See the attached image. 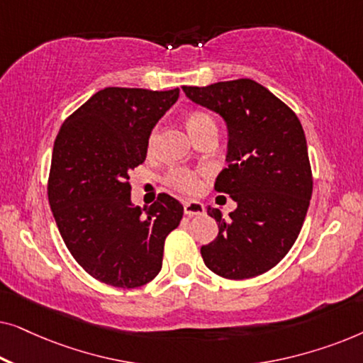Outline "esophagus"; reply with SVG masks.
I'll use <instances>...</instances> for the list:
<instances>
[{
	"instance_id": "obj_1",
	"label": "esophagus",
	"mask_w": 363,
	"mask_h": 363,
	"mask_svg": "<svg viewBox=\"0 0 363 363\" xmlns=\"http://www.w3.org/2000/svg\"><path fill=\"white\" fill-rule=\"evenodd\" d=\"M183 210H185V215L188 216H196L205 213V206L200 201H185L183 203Z\"/></svg>"
}]
</instances>
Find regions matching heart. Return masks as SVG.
Listing matches in <instances>:
<instances>
[{
  "label": "heart",
  "mask_w": 363,
  "mask_h": 363,
  "mask_svg": "<svg viewBox=\"0 0 363 363\" xmlns=\"http://www.w3.org/2000/svg\"><path fill=\"white\" fill-rule=\"evenodd\" d=\"M206 123H213V121L206 113L203 112H191L186 116L185 125L188 128V132H195L196 128H200ZM155 140V133L150 135V143ZM168 182H170L172 186H175L177 190L185 191V193H193L198 188V178L193 172L190 170H173L168 177Z\"/></svg>",
  "instance_id": "b5f03b06"
}]
</instances>
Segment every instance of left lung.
I'll use <instances>...</instances> for the list:
<instances>
[{"label": "left lung", "mask_w": 363, "mask_h": 363, "mask_svg": "<svg viewBox=\"0 0 363 363\" xmlns=\"http://www.w3.org/2000/svg\"><path fill=\"white\" fill-rule=\"evenodd\" d=\"M182 89L191 102L216 112L228 132V168L215 190L228 193L236 210L225 218L208 206L220 231L201 246L203 261L226 279L259 276L289 252L309 208L312 173L299 118L251 79Z\"/></svg>", "instance_id": "obj_1"}]
</instances>
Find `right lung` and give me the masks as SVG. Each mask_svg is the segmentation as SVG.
<instances>
[{
    "instance_id": "add662e5",
    "label": "right lung",
    "mask_w": 363,
    "mask_h": 363,
    "mask_svg": "<svg viewBox=\"0 0 363 363\" xmlns=\"http://www.w3.org/2000/svg\"><path fill=\"white\" fill-rule=\"evenodd\" d=\"M178 96L180 89L106 87L66 118L54 142L48 198L57 230L79 266L108 286L150 282L165 238L180 225V201L162 193L152 206H135L128 183Z\"/></svg>"
}]
</instances>
